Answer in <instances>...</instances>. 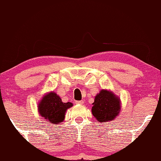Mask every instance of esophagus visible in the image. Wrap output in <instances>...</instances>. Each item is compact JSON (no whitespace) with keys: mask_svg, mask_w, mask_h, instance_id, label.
<instances>
[{"mask_svg":"<svg viewBox=\"0 0 161 161\" xmlns=\"http://www.w3.org/2000/svg\"><path fill=\"white\" fill-rule=\"evenodd\" d=\"M84 103V101H76V103H77V104H83Z\"/></svg>","mask_w":161,"mask_h":161,"instance_id":"esophagus-1","label":"esophagus"}]
</instances>
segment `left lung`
I'll use <instances>...</instances> for the list:
<instances>
[{"mask_svg":"<svg viewBox=\"0 0 161 161\" xmlns=\"http://www.w3.org/2000/svg\"><path fill=\"white\" fill-rule=\"evenodd\" d=\"M92 114L99 122L111 121L120 110V100L110 91L102 90L95 97Z\"/></svg>","mask_w":161,"mask_h":161,"instance_id":"1","label":"left lung"}]
</instances>
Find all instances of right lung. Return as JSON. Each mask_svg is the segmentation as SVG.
<instances>
[{"label":"right lung","mask_w":161,"mask_h":161,"mask_svg":"<svg viewBox=\"0 0 161 161\" xmlns=\"http://www.w3.org/2000/svg\"><path fill=\"white\" fill-rule=\"evenodd\" d=\"M73 106L72 103H63L56 93L51 92L45 95L38 104L40 115L52 124H60L64 119L65 112Z\"/></svg>","instance_id":"obj_1"}]
</instances>
